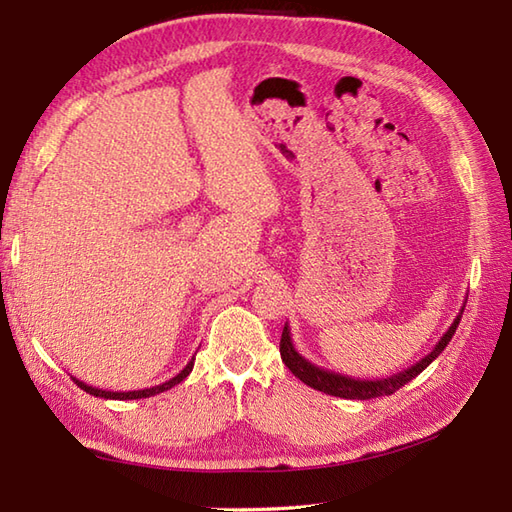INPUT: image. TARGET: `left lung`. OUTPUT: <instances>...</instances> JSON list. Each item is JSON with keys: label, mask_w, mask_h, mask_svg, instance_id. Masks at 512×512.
<instances>
[{"label": "left lung", "mask_w": 512, "mask_h": 512, "mask_svg": "<svg viewBox=\"0 0 512 512\" xmlns=\"http://www.w3.org/2000/svg\"><path fill=\"white\" fill-rule=\"evenodd\" d=\"M464 306H466V301H464ZM464 306L458 312V317H455L453 323L449 325V330L440 336V341L436 343V347H433V350L427 356L420 358L416 365L402 369V372H398L394 376L376 378V380H361V378L336 374V372H330V369H323L319 365H314V363L308 361V358H303L295 350V345H292L288 323L284 325V332H281V343H279L281 361L286 363V367L301 380V383L310 385L312 389H319V391H323V394L339 396V398H347V400H369V398L391 396L400 387H405L409 380H413L420 372H424V369H427L444 352V347L449 345L455 330H458Z\"/></svg>", "instance_id": "8db88e82"}]
</instances>
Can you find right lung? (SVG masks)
Segmentation results:
<instances>
[{
  "mask_svg": "<svg viewBox=\"0 0 512 512\" xmlns=\"http://www.w3.org/2000/svg\"><path fill=\"white\" fill-rule=\"evenodd\" d=\"M193 361H195V358H191V361L187 363V367H184L180 374H176L173 378L165 380V383H160V385H156V387H147V389H136V391H107V389H99V387L85 385L83 380H79V378H72V380H76V385H79L83 391H88L90 396H96V398H107V400H138V398H149V396L162 394V391H167V389H171V387H176L178 383H182V380L191 374Z\"/></svg>",
  "mask_w": 512,
  "mask_h": 512,
  "instance_id": "1",
  "label": "right lung"
}]
</instances>
